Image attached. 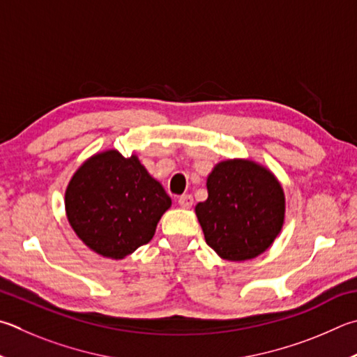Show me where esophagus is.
I'll return each mask as SVG.
<instances>
[{
    "label": "esophagus",
    "mask_w": 357,
    "mask_h": 357,
    "mask_svg": "<svg viewBox=\"0 0 357 357\" xmlns=\"http://www.w3.org/2000/svg\"><path fill=\"white\" fill-rule=\"evenodd\" d=\"M178 204L183 207V209H190L193 204V197L192 195H183L178 198Z\"/></svg>",
    "instance_id": "34e87169"
}]
</instances>
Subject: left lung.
<instances>
[{"mask_svg":"<svg viewBox=\"0 0 357 357\" xmlns=\"http://www.w3.org/2000/svg\"><path fill=\"white\" fill-rule=\"evenodd\" d=\"M207 199L195 206L206 243L231 262L267 251L284 226L286 195L275 173L251 159L218 162L206 179Z\"/></svg>","mask_w":357,"mask_h":357,"instance_id":"8db88e82","label":"left lung"}]
</instances>
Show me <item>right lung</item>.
<instances>
[{
    "label": "right lung",
    "mask_w": 357,
    "mask_h": 357,
    "mask_svg": "<svg viewBox=\"0 0 357 357\" xmlns=\"http://www.w3.org/2000/svg\"><path fill=\"white\" fill-rule=\"evenodd\" d=\"M67 220L87 248L107 259H125L148 243L172 198L142 165L137 154L114 148L77 167L66 189Z\"/></svg>",
    "instance_id": "add662e5"
}]
</instances>
